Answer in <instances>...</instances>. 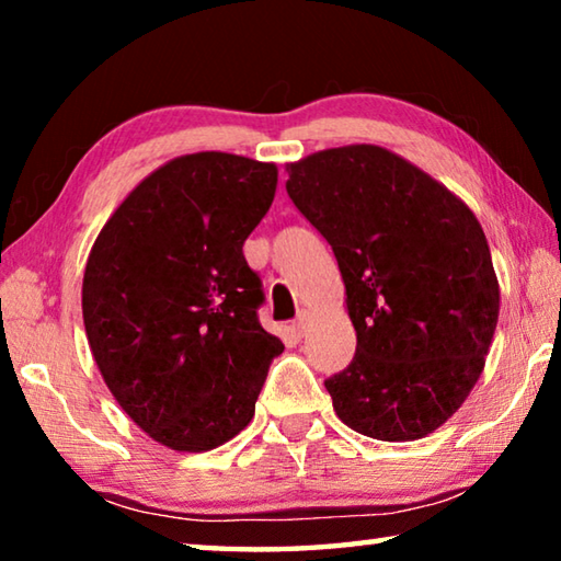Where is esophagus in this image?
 <instances>
[{"label": "esophagus", "instance_id": "esophagus-1", "mask_svg": "<svg viewBox=\"0 0 561 561\" xmlns=\"http://www.w3.org/2000/svg\"><path fill=\"white\" fill-rule=\"evenodd\" d=\"M307 327H309V317L307 314H299V319L291 324V334L297 336V339H301L304 334H307Z\"/></svg>", "mask_w": 561, "mask_h": 561}]
</instances>
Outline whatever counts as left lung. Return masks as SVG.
<instances>
[{"label":"left lung","instance_id":"8db88e82","mask_svg":"<svg viewBox=\"0 0 561 561\" xmlns=\"http://www.w3.org/2000/svg\"><path fill=\"white\" fill-rule=\"evenodd\" d=\"M287 193L327 237L356 356L324 381L336 415L388 443L438 431L485 368L500 284L478 217L411 160L371 144L287 163Z\"/></svg>","mask_w":561,"mask_h":561}]
</instances>
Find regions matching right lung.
Returning a JSON list of instances; mask_svg holds the SVG:
<instances>
[{
  "label": "right lung",
  "mask_w": 561,
  "mask_h": 561,
  "mask_svg": "<svg viewBox=\"0 0 561 561\" xmlns=\"http://www.w3.org/2000/svg\"><path fill=\"white\" fill-rule=\"evenodd\" d=\"M274 190V163L180 156L130 190L91 247V354L130 421L170 450L205 453L244 431L284 351L260 327L262 284L242 254Z\"/></svg>",
  "instance_id": "add662e5"
}]
</instances>
